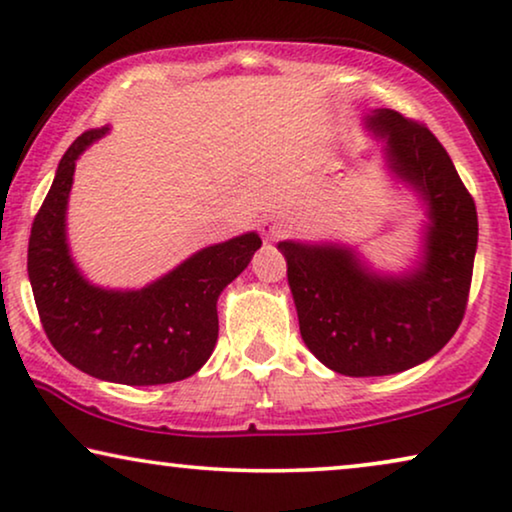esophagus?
<instances>
[{"label": "esophagus", "mask_w": 512, "mask_h": 512, "mask_svg": "<svg viewBox=\"0 0 512 512\" xmlns=\"http://www.w3.org/2000/svg\"><path fill=\"white\" fill-rule=\"evenodd\" d=\"M286 233H289V226H286L284 221H277V219L261 221V235L265 240H277V237H284Z\"/></svg>", "instance_id": "34e87169"}]
</instances>
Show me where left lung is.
<instances>
[{"mask_svg": "<svg viewBox=\"0 0 512 512\" xmlns=\"http://www.w3.org/2000/svg\"><path fill=\"white\" fill-rule=\"evenodd\" d=\"M363 128L382 142L384 167L424 209L410 265L375 268L359 247L282 240L300 335L326 368L380 377L438 354L464 319L478 212L429 128L391 109H370Z\"/></svg>", "mask_w": 512, "mask_h": 512, "instance_id": "8db88e82", "label": "left lung"}]
</instances>
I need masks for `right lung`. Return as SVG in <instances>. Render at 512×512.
<instances>
[{"mask_svg":"<svg viewBox=\"0 0 512 512\" xmlns=\"http://www.w3.org/2000/svg\"><path fill=\"white\" fill-rule=\"evenodd\" d=\"M107 132L109 125L88 130L69 146L32 223L27 275L41 326L62 359L97 380L128 387L186 380L214 352L221 291L263 242L249 230L209 244L142 289L90 282L69 251L67 205L76 160Z\"/></svg>","mask_w":512,"mask_h":512,"instance_id":"add662e5","label":"right lung"}]
</instances>
